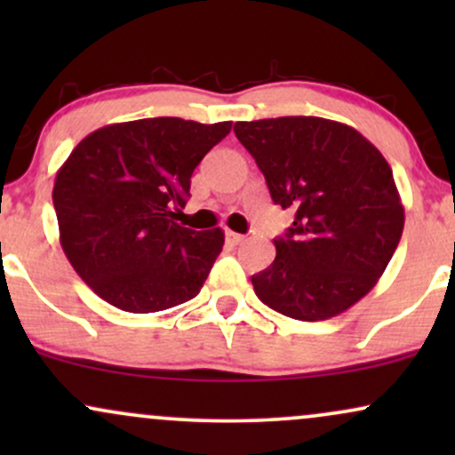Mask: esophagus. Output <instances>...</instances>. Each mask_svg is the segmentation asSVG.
Returning a JSON list of instances; mask_svg holds the SVG:
<instances>
[{
  "instance_id": "esophagus-1",
  "label": "esophagus",
  "mask_w": 455,
  "mask_h": 455,
  "mask_svg": "<svg viewBox=\"0 0 455 455\" xmlns=\"http://www.w3.org/2000/svg\"><path fill=\"white\" fill-rule=\"evenodd\" d=\"M227 242L231 243V245H239V243L243 242V235L233 233V231H227Z\"/></svg>"
}]
</instances>
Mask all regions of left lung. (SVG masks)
Returning a JSON list of instances; mask_svg holds the SVG:
<instances>
[{"mask_svg": "<svg viewBox=\"0 0 455 455\" xmlns=\"http://www.w3.org/2000/svg\"><path fill=\"white\" fill-rule=\"evenodd\" d=\"M250 151L293 227L274 239L275 259L252 275L265 306L297 321H325L374 289L404 228L394 173L363 134L323 117L237 122Z\"/></svg>", "mask_w": 455, "mask_h": 455, "instance_id": "8db88e82", "label": "left lung"}]
</instances>
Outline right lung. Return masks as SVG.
I'll return each instance as SVG.
<instances>
[{"mask_svg": "<svg viewBox=\"0 0 455 455\" xmlns=\"http://www.w3.org/2000/svg\"><path fill=\"white\" fill-rule=\"evenodd\" d=\"M233 122L149 117L87 134L57 171L53 205L68 260L104 301L148 315L198 295L224 231L175 222L190 177ZM180 212V210H177Z\"/></svg>", "mask_w": 455, "mask_h": 455, "instance_id": "right-lung-1", "label": "right lung"}]
</instances>
